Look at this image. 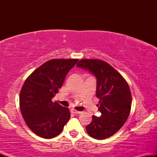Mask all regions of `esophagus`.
<instances>
[{"instance_id": "esophagus-1", "label": "esophagus", "mask_w": 157, "mask_h": 157, "mask_svg": "<svg viewBox=\"0 0 157 157\" xmlns=\"http://www.w3.org/2000/svg\"><path fill=\"white\" fill-rule=\"evenodd\" d=\"M71 113H75V114H80V113H81V111H76V110H75V109H71Z\"/></svg>"}]
</instances>
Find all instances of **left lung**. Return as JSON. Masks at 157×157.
Masks as SVG:
<instances>
[{"instance_id":"left-lung-1","label":"left lung","mask_w":157,"mask_h":157,"mask_svg":"<svg viewBox=\"0 0 157 157\" xmlns=\"http://www.w3.org/2000/svg\"><path fill=\"white\" fill-rule=\"evenodd\" d=\"M97 79L96 96L100 100L98 111L101 116H92L86 126L91 137L104 140L117 133L130 114L131 94L125 79L111 65L97 59H83L77 64Z\"/></svg>"}]
</instances>
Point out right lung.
<instances>
[{"instance_id":"obj_1","label":"right lung","mask_w":157,"mask_h":157,"mask_svg":"<svg viewBox=\"0 0 157 157\" xmlns=\"http://www.w3.org/2000/svg\"><path fill=\"white\" fill-rule=\"evenodd\" d=\"M78 59H53L41 65L23 83L20 109L26 125L40 137L60 134L70 118L69 110L52 101Z\"/></svg>"}]
</instances>
